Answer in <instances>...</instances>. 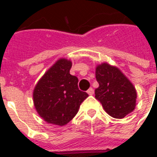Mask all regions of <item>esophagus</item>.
<instances>
[{
    "instance_id": "34e87169",
    "label": "esophagus",
    "mask_w": 157,
    "mask_h": 157,
    "mask_svg": "<svg viewBox=\"0 0 157 157\" xmlns=\"http://www.w3.org/2000/svg\"><path fill=\"white\" fill-rule=\"evenodd\" d=\"M86 92L88 93L89 95H93V93H94V90H93L92 88H89Z\"/></svg>"
}]
</instances>
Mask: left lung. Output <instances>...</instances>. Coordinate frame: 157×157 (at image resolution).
<instances>
[{"label":"left lung","mask_w":157,"mask_h":157,"mask_svg":"<svg viewBox=\"0 0 157 157\" xmlns=\"http://www.w3.org/2000/svg\"><path fill=\"white\" fill-rule=\"evenodd\" d=\"M96 79L99 86L95 90V98L109 115L123 118L134 111L136 90L119 69L102 63L96 68Z\"/></svg>","instance_id":"1"}]
</instances>
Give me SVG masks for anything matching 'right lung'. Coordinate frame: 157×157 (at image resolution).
Listing matches in <instances>:
<instances>
[{
    "label": "right lung",
    "instance_id": "add662e5",
    "mask_svg": "<svg viewBox=\"0 0 157 157\" xmlns=\"http://www.w3.org/2000/svg\"><path fill=\"white\" fill-rule=\"evenodd\" d=\"M72 63L59 59L43 75L33 90L37 112L48 124H68L88 94L78 88V78L70 74Z\"/></svg>",
    "mask_w": 157,
    "mask_h": 157
}]
</instances>
